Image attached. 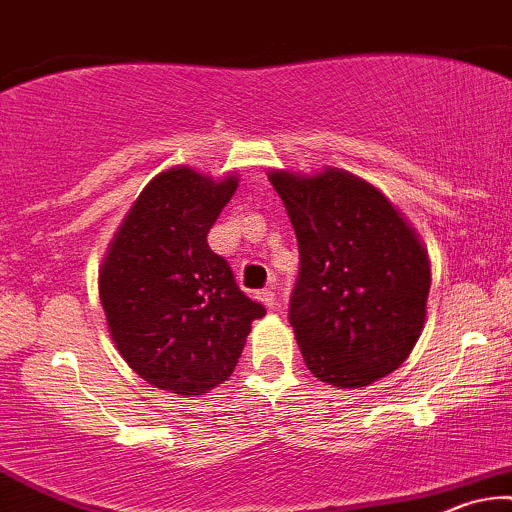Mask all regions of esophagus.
<instances>
[{
	"mask_svg": "<svg viewBox=\"0 0 512 512\" xmlns=\"http://www.w3.org/2000/svg\"><path fill=\"white\" fill-rule=\"evenodd\" d=\"M257 297H260V302L262 304H267L269 309H274L276 307V293L271 288H264V290H260V293H257Z\"/></svg>",
	"mask_w": 512,
	"mask_h": 512,
	"instance_id": "1",
	"label": "esophagus"
}]
</instances>
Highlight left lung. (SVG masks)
Masks as SVG:
<instances>
[{
	"label": "left lung",
	"mask_w": 512,
	"mask_h": 512,
	"mask_svg": "<svg viewBox=\"0 0 512 512\" xmlns=\"http://www.w3.org/2000/svg\"><path fill=\"white\" fill-rule=\"evenodd\" d=\"M269 181L300 250L288 319L304 364L323 383L371 385L420 338L428 255L383 193L352 174L271 172Z\"/></svg>",
	"instance_id": "1"
}]
</instances>
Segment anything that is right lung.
Segmentation results:
<instances>
[{"mask_svg":"<svg viewBox=\"0 0 512 512\" xmlns=\"http://www.w3.org/2000/svg\"><path fill=\"white\" fill-rule=\"evenodd\" d=\"M236 191L189 167L158 174L129 210L99 274L120 354L146 383L203 394L238 364L250 323L267 309L238 288L208 234Z\"/></svg>","mask_w":512,"mask_h":512,"instance_id":"1","label":"right lung"}]
</instances>
